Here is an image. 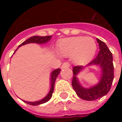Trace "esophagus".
Returning a JSON list of instances; mask_svg holds the SVG:
<instances>
[{"instance_id": "obj_1", "label": "esophagus", "mask_w": 122, "mask_h": 122, "mask_svg": "<svg viewBox=\"0 0 122 122\" xmlns=\"http://www.w3.org/2000/svg\"><path fill=\"white\" fill-rule=\"evenodd\" d=\"M70 66V64H69V63H68V62H65L63 64V65H62V69H64V68H68V67H69Z\"/></svg>"}]
</instances>
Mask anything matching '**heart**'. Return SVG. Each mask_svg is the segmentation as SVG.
<instances>
[{
    "instance_id": "1",
    "label": "heart",
    "mask_w": 122,
    "mask_h": 122,
    "mask_svg": "<svg viewBox=\"0 0 122 122\" xmlns=\"http://www.w3.org/2000/svg\"><path fill=\"white\" fill-rule=\"evenodd\" d=\"M97 50L95 40L90 37L74 36L61 39L57 44V51L62 56H72L80 63L90 61Z\"/></svg>"
}]
</instances>
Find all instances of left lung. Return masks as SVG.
Returning <instances> with one entry per match:
<instances>
[{
	"label": "left lung",
	"instance_id": "8db88e82",
	"mask_svg": "<svg viewBox=\"0 0 122 122\" xmlns=\"http://www.w3.org/2000/svg\"><path fill=\"white\" fill-rule=\"evenodd\" d=\"M97 41L100 49L99 53L95 58L86 66L99 65L101 67V76L99 83L90 88L82 87L76 76L82 71L84 66H75L72 70V87L80 98L86 101H94L107 94L111 88L114 80L112 54L105 42L98 38H97Z\"/></svg>",
	"mask_w": 122,
	"mask_h": 122
}]
</instances>
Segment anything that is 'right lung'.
Instances as JSON below:
<instances>
[{
  "label": "right lung",
  "mask_w": 122,
  "mask_h": 122,
  "mask_svg": "<svg viewBox=\"0 0 122 122\" xmlns=\"http://www.w3.org/2000/svg\"><path fill=\"white\" fill-rule=\"evenodd\" d=\"M51 36H34L32 37L29 38V39L26 40L24 41L23 42L21 43L18 48L21 47V46L25 45L27 44H29V43H36V44H45V43L48 42L50 40ZM18 48L15 50V51L17 50ZM15 51H14V53L15 52ZM61 71V69H57L54 70L52 71L51 74V87L50 90L48 93V94L44 98H43L42 99L40 100V101H35V102H28V101H23L24 102L26 103H27L29 105H33V106H36V105H39L43 103H45V102H48L49 100L50 99L51 97L52 96V93H53V90H54V85H55V82H56V80L57 78V77L58 76V74H59V72Z\"/></svg>",
  "instance_id": "1"
}]
</instances>
